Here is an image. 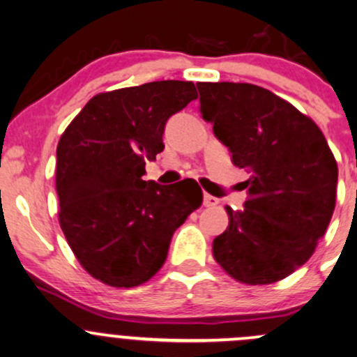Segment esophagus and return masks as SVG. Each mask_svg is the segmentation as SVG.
Here are the masks:
<instances>
[{
    "mask_svg": "<svg viewBox=\"0 0 357 357\" xmlns=\"http://www.w3.org/2000/svg\"><path fill=\"white\" fill-rule=\"evenodd\" d=\"M202 202H204L206 208H213V206L218 204V199L213 197V195H209V194H204V199H202Z\"/></svg>",
    "mask_w": 357,
    "mask_h": 357,
    "instance_id": "1",
    "label": "esophagus"
}]
</instances>
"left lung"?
Segmentation results:
<instances>
[{
  "label": "left lung",
  "mask_w": 357,
  "mask_h": 357,
  "mask_svg": "<svg viewBox=\"0 0 357 357\" xmlns=\"http://www.w3.org/2000/svg\"><path fill=\"white\" fill-rule=\"evenodd\" d=\"M201 114L247 168L245 208L213 241L216 262L245 284L287 278L315 252L335 208L337 162L324 132L289 102L250 83H197Z\"/></svg>",
  "instance_id": "8db88e82"
}]
</instances>
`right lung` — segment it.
Listing matches in <instances>:
<instances>
[{"mask_svg": "<svg viewBox=\"0 0 357 357\" xmlns=\"http://www.w3.org/2000/svg\"><path fill=\"white\" fill-rule=\"evenodd\" d=\"M197 98L192 82L165 79L91 98L57 144L59 225L88 274L134 287L156 274L175 229L202 204L192 178L143 180L163 151L165 124Z\"/></svg>", "mask_w": 357, "mask_h": 357, "instance_id": "right-lung-1", "label": "right lung"}]
</instances>
